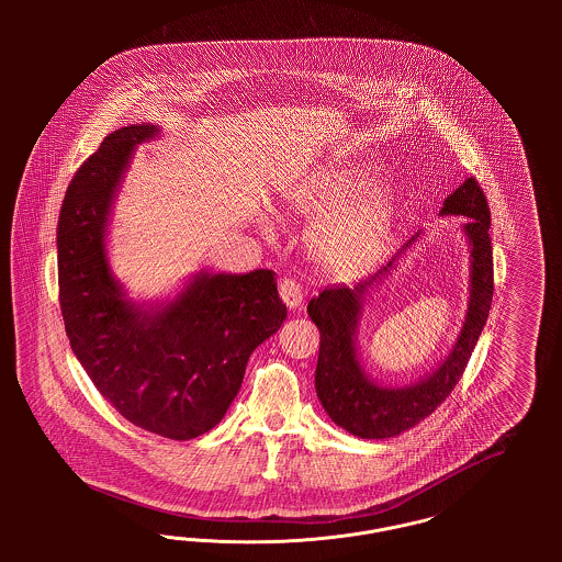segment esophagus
Wrapping results in <instances>:
<instances>
[{"label":"esophagus","instance_id":"esophagus-1","mask_svg":"<svg viewBox=\"0 0 562 562\" xmlns=\"http://www.w3.org/2000/svg\"><path fill=\"white\" fill-rule=\"evenodd\" d=\"M278 291H280L282 301L286 303V307H291V310H296V307L303 303V291H301V284H299V282H294L291 278L280 280Z\"/></svg>","mask_w":562,"mask_h":562}]
</instances>
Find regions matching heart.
I'll list each match as a JSON object with an SVG mask.
<instances>
[{"label": "heart", "mask_w": 562, "mask_h": 562, "mask_svg": "<svg viewBox=\"0 0 562 562\" xmlns=\"http://www.w3.org/2000/svg\"><path fill=\"white\" fill-rule=\"evenodd\" d=\"M369 166L322 168L289 191L294 211L318 214L312 229V248L322 266L358 276L373 269L385 255L398 221V191L373 181Z\"/></svg>", "instance_id": "obj_1"}]
</instances>
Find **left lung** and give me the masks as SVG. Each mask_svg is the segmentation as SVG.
<instances>
[{
	"mask_svg": "<svg viewBox=\"0 0 562 562\" xmlns=\"http://www.w3.org/2000/svg\"><path fill=\"white\" fill-rule=\"evenodd\" d=\"M440 214L468 216L461 232L470 244V299L453 348L431 373L408 385H383L364 371L356 346L369 294L392 273L413 241L422 238V232L406 241L398 255L371 278L353 286H328L307 305L310 318L321 330L316 394L328 417L358 438H392L415 428L431 415L453 392L488 318L493 301L491 211L479 181L472 177L465 179L445 200Z\"/></svg>",
	"mask_w": 562,
	"mask_h": 562,
	"instance_id": "left-lung-1",
	"label": "left lung"
}]
</instances>
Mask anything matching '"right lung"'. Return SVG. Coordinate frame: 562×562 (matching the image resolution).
<instances>
[{
    "mask_svg": "<svg viewBox=\"0 0 562 562\" xmlns=\"http://www.w3.org/2000/svg\"><path fill=\"white\" fill-rule=\"evenodd\" d=\"M160 134L156 124L124 126L76 172L56 227L58 299L76 358L120 415L189 440L225 417L250 353L286 321V305L271 269H200L156 303L126 294L109 263V221L136 145Z\"/></svg>",
    "mask_w": 562,
    "mask_h": 562,
    "instance_id": "right-lung-1",
    "label": "right lung"
}]
</instances>
